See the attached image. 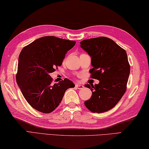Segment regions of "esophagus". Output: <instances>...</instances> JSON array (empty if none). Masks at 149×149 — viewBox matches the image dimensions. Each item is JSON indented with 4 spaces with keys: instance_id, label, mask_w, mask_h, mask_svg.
Returning a JSON list of instances; mask_svg holds the SVG:
<instances>
[{
    "instance_id": "34e87169",
    "label": "esophagus",
    "mask_w": 149,
    "mask_h": 149,
    "mask_svg": "<svg viewBox=\"0 0 149 149\" xmlns=\"http://www.w3.org/2000/svg\"><path fill=\"white\" fill-rule=\"evenodd\" d=\"M75 87H76V88H77V89H83V88H84V86H83V85L78 84H75Z\"/></svg>"
}]
</instances>
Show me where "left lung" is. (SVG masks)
Masks as SVG:
<instances>
[{
  "label": "left lung",
  "mask_w": 149,
  "mask_h": 149,
  "mask_svg": "<svg viewBox=\"0 0 149 149\" xmlns=\"http://www.w3.org/2000/svg\"><path fill=\"white\" fill-rule=\"evenodd\" d=\"M80 45L91 56V78L99 81L98 84H85L92 95L84 104L93 113L106 112L116 105L127 89L130 74L127 53L113 40L104 36L84 40Z\"/></svg>",
  "instance_id": "left-lung-1"
}]
</instances>
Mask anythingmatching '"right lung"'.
Returning a JSON list of instances; mask_svg holds the SVG:
<instances>
[{
    "label": "right lung",
    "instance_id": "obj_1",
    "mask_svg": "<svg viewBox=\"0 0 149 149\" xmlns=\"http://www.w3.org/2000/svg\"><path fill=\"white\" fill-rule=\"evenodd\" d=\"M75 41L44 36L22 49L18 58L16 79L27 102L43 113L52 112L61 102L66 90L74 88L68 79L52 84L50 73L62 65Z\"/></svg>",
    "mask_w": 149,
    "mask_h": 149
}]
</instances>
